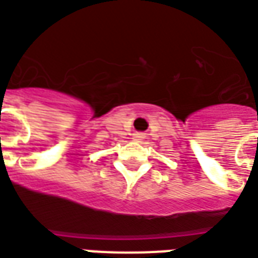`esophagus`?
Instances as JSON below:
<instances>
[{
    "label": "esophagus",
    "mask_w": 258,
    "mask_h": 258,
    "mask_svg": "<svg viewBox=\"0 0 258 258\" xmlns=\"http://www.w3.org/2000/svg\"><path fill=\"white\" fill-rule=\"evenodd\" d=\"M136 138H141V134H136Z\"/></svg>",
    "instance_id": "esophagus-1"
}]
</instances>
